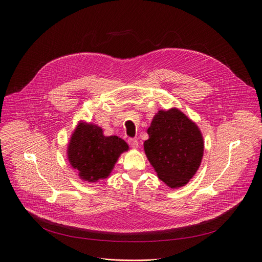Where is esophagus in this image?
I'll return each instance as SVG.
<instances>
[{
	"mask_svg": "<svg viewBox=\"0 0 262 262\" xmlns=\"http://www.w3.org/2000/svg\"><path fill=\"white\" fill-rule=\"evenodd\" d=\"M127 142H128V144H129V146H130L132 148H135V149H136V148L139 147V142H138V140H136V139L130 138V139H128Z\"/></svg>",
	"mask_w": 262,
	"mask_h": 262,
	"instance_id": "esophagus-1",
	"label": "esophagus"
}]
</instances>
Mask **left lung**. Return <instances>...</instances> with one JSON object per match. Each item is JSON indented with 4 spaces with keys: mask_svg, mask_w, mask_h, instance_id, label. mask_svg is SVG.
<instances>
[{
    "mask_svg": "<svg viewBox=\"0 0 262 262\" xmlns=\"http://www.w3.org/2000/svg\"><path fill=\"white\" fill-rule=\"evenodd\" d=\"M147 134L144 151L158 178L170 188L187 184L197 172L204 151L198 125L172 107L154 116Z\"/></svg>",
    "mask_w": 262,
    "mask_h": 262,
    "instance_id": "1",
    "label": "left lung"
}]
</instances>
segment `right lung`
Returning <instances> with one entry per match:
<instances>
[{"label":"right lung","mask_w":262,"mask_h":262,"mask_svg":"<svg viewBox=\"0 0 262 262\" xmlns=\"http://www.w3.org/2000/svg\"><path fill=\"white\" fill-rule=\"evenodd\" d=\"M128 144L118 136H104L103 129L80 121L67 146L69 164L83 181L91 183L107 178Z\"/></svg>","instance_id":"right-lung-1"}]
</instances>
